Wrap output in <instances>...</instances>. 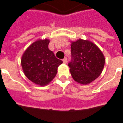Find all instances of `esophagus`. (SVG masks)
I'll use <instances>...</instances> for the list:
<instances>
[{
	"mask_svg": "<svg viewBox=\"0 0 123 123\" xmlns=\"http://www.w3.org/2000/svg\"><path fill=\"white\" fill-rule=\"evenodd\" d=\"M63 62L64 63H66L67 62V58H65L63 59Z\"/></svg>",
	"mask_w": 123,
	"mask_h": 123,
	"instance_id": "1",
	"label": "esophagus"
}]
</instances>
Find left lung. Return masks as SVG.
Instances as JSON below:
<instances>
[{
    "label": "left lung",
    "mask_w": 123,
    "mask_h": 123,
    "mask_svg": "<svg viewBox=\"0 0 123 123\" xmlns=\"http://www.w3.org/2000/svg\"><path fill=\"white\" fill-rule=\"evenodd\" d=\"M71 61L68 63L74 81L88 84L102 73L105 58L99 48L88 40H78L71 43Z\"/></svg>",
    "instance_id": "8db88e82"
}]
</instances>
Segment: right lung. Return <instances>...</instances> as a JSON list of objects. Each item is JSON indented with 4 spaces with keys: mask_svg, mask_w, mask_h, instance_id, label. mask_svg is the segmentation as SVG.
<instances>
[{
    "mask_svg": "<svg viewBox=\"0 0 123 123\" xmlns=\"http://www.w3.org/2000/svg\"><path fill=\"white\" fill-rule=\"evenodd\" d=\"M50 41L39 39L30 45L21 58L23 72L30 81L45 86L54 79L58 67L63 62L49 49Z\"/></svg>",
    "mask_w": 123,
    "mask_h": 123,
    "instance_id": "add662e5",
    "label": "right lung"
}]
</instances>
